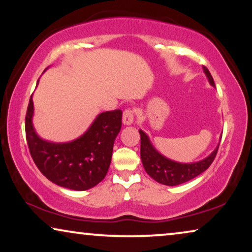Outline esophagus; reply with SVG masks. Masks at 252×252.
I'll list each match as a JSON object with an SVG mask.
<instances>
[{
	"mask_svg": "<svg viewBox=\"0 0 252 252\" xmlns=\"http://www.w3.org/2000/svg\"><path fill=\"white\" fill-rule=\"evenodd\" d=\"M134 123V111L132 109H126L123 114V124L128 126Z\"/></svg>",
	"mask_w": 252,
	"mask_h": 252,
	"instance_id": "esophagus-1",
	"label": "esophagus"
}]
</instances>
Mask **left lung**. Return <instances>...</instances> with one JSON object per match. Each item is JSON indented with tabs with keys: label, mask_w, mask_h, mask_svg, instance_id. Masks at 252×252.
<instances>
[{
	"label": "left lung",
	"mask_w": 252,
	"mask_h": 252,
	"mask_svg": "<svg viewBox=\"0 0 252 252\" xmlns=\"http://www.w3.org/2000/svg\"><path fill=\"white\" fill-rule=\"evenodd\" d=\"M202 68L208 78V82L211 86L215 87L213 76H211L209 70L206 67ZM138 132L141 135V160L145 171L158 183L168 185V187L183 184L207 170L208 167L214 161L215 157L217 155L218 147H220V144H218L217 148L209 156L206 157L205 159L199 160V161L188 163L177 162L166 158L165 156L157 151L152 145L150 138L143 130L140 129Z\"/></svg>",
	"instance_id": "left-lung-1"
}]
</instances>
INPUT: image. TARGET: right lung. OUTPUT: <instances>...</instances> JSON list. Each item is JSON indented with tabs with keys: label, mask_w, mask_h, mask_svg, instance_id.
<instances>
[{
	"label": "right lung",
	"mask_w": 252,
	"mask_h": 252,
	"mask_svg": "<svg viewBox=\"0 0 252 252\" xmlns=\"http://www.w3.org/2000/svg\"><path fill=\"white\" fill-rule=\"evenodd\" d=\"M32 116L34 103L31 96L26 114L27 144L35 165L47 180L75 191L92 189L103 180L122 128V110L97 115L82 136L64 143L39 137L32 125Z\"/></svg>",
	"instance_id": "1"
}]
</instances>
